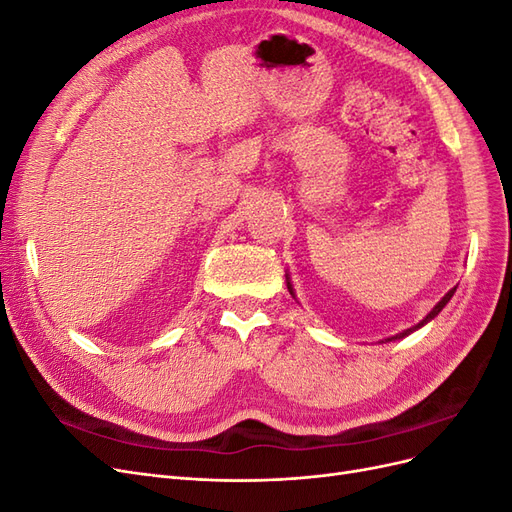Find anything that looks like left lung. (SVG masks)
Listing matches in <instances>:
<instances>
[{
	"label": "left lung",
	"instance_id": "8db88e82",
	"mask_svg": "<svg viewBox=\"0 0 512 512\" xmlns=\"http://www.w3.org/2000/svg\"><path fill=\"white\" fill-rule=\"evenodd\" d=\"M286 286H288V292L292 294V299H297V294H294V288H292V282H290V277H288V273H286ZM455 290H457V286L455 288H451V290H448L446 294H444V297L436 303V305H433V309H431V312L421 320V322H418V324H414V327H410V329H406V331H401V333H397V335H391V337H386V339H380V344H386V342H395V339H404V337H408L410 333H414V331H418V329H421V327H425V324L427 322H431L433 318H436L440 312H442V309H444V305L448 303V301H451L453 299V294H455Z\"/></svg>",
	"mask_w": 512,
	"mask_h": 512
}]
</instances>
